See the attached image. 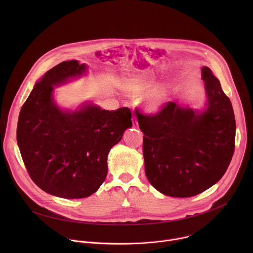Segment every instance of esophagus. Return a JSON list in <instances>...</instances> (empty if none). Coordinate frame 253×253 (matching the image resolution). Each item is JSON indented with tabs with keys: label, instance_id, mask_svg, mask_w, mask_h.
<instances>
[{
	"label": "esophagus",
	"instance_id": "34e87169",
	"mask_svg": "<svg viewBox=\"0 0 253 253\" xmlns=\"http://www.w3.org/2000/svg\"><path fill=\"white\" fill-rule=\"evenodd\" d=\"M132 124L134 128H138V121L136 119V117H132Z\"/></svg>",
	"mask_w": 253,
	"mask_h": 253
}]
</instances>
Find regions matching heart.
I'll use <instances>...</instances> for the list:
<instances>
[{
    "mask_svg": "<svg viewBox=\"0 0 253 253\" xmlns=\"http://www.w3.org/2000/svg\"><path fill=\"white\" fill-rule=\"evenodd\" d=\"M156 81V76L151 73H146L138 78L132 79L128 85V91L133 95H141L149 92ZM168 95V88L165 85L159 86L146 97V106L149 110H157L165 102Z\"/></svg>",
    "mask_w": 253,
    "mask_h": 253,
    "instance_id": "heart-1",
    "label": "heart"
}]
</instances>
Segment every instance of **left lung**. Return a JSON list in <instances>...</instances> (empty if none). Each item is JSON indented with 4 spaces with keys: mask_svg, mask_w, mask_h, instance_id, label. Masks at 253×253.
Listing matches in <instances>:
<instances>
[{
    "mask_svg": "<svg viewBox=\"0 0 253 253\" xmlns=\"http://www.w3.org/2000/svg\"><path fill=\"white\" fill-rule=\"evenodd\" d=\"M203 110L168 102L155 115L136 110L143 136L145 173L164 195L191 197L217 183L234 152L235 118L229 98L212 71L201 68Z\"/></svg>",
    "mask_w": 253,
    "mask_h": 253,
    "instance_id": "1",
    "label": "left lung"
}]
</instances>
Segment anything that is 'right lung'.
I'll use <instances>...</instances> for the list:
<instances>
[{
  "mask_svg": "<svg viewBox=\"0 0 253 253\" xmlns=\"http://www.w3.org/2000/svg\"><path fill=\"white\" fill-rule=\"evenodd\" d=\"M87 65L65 61L35 84L18 120L17 142L31 179L45 192L66 199L96 192L107 176L110 149L132 126L126 107L103 110L84 103L62 109L54 100L55 86L86 73Z\"/></svg>",
  "mask_w": 253,
  "mask_h": 253,
  "instance_id": "right-lung-1",
  "label": "right lung"
}]
</instances>
